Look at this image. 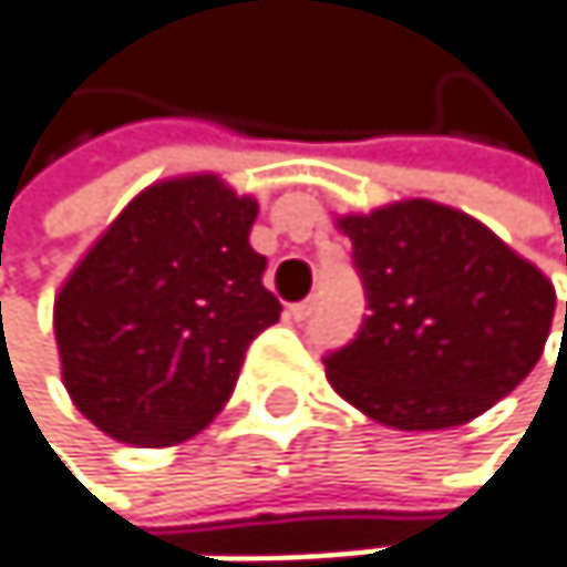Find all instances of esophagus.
<instances>
[{
  "label": "esophagus",
  "mask_w": 567,
  "mask_h": 567,
  "mask_svg": "<svg viewBox=\"0 0 567 567\" xmlns=\"http://www.w3.org/2000/svg\"><path fill=\"white\" fill-rule=\"evenodd\" d=\"M311 311H315V298H305V301H295V305H288V315H291L295 321H305Z\"/></svg>",
  "instance_id": "34e87169"
}]
</instances>
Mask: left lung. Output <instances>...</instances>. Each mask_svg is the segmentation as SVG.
Listing matches in <instances>:
<instances>
[{"label":"left lung","instance_id":"obj_1","mask_svg":"<svg viewBox=\"0 0 567 567\" xmlns=\"http://www.w3.org/2000/svg\"><path fill=\"white\" fill-rule=\"evenodd\" d=\"M338 229L371 308L358 338L324 358L351 406L394 430H446L496 406L538 364L555 285L489 226L400 199L338 216Z\"/></svg>","mask_w":567,"mask_h":567}]
</instances>
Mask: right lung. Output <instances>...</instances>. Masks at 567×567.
<instances>
[{"label":"right lung","mask_w":567,"mask_h":567,"mask_svg":"<svg viewBox=\"0 0 567 567\" xmlns=\"http://www.w3.org/2000/svg\"><path fill=\"white\" fill-rule=\"evenodd\" d=\"M256 196L216 173L151 183L55 295L61 384L111 440L176 446L229 400L246 348L279 321L249 246Z\"/></svg>","instance_id":"obj_1"}]
</instances>
